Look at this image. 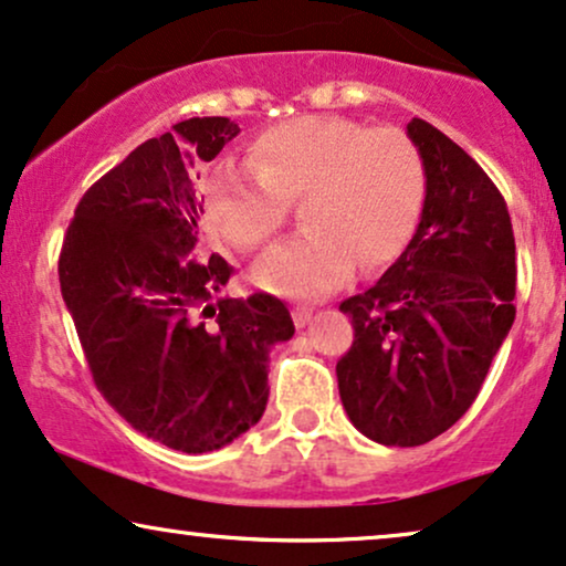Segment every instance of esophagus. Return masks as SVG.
<instances>
[{
	"label": "esophagus",
	"instance_id": "34e87169",
	"mask_svg": "<svg viewBox=\"0 0 566 566\" xmlns=\"http://www.w3.org/2000/svg\"><path fill=\"white\" fill-rule=\"evenodd\" d=\"M293 322H296V327H306L312 322V310H306V306H296V310H293Z\"/></svg>",
	"mask_w": 566,
	"mask_h": 566
}]
</instances>
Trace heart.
Wrapping results in <instances>:
<instances>
[{
    "label": "heart",
    "mask_w": 566,
    "mask_h": 566,
    "mask_svg": "<svg viewBox=\"0 0 566 566\" xmlns=\"http://www.w3.org/2000/svg\"><path fill=\"white\" fill-rule=\"evenodd\" d=\"M427 195L418 145L398 127L343 116H298L256 135L249 166H220L208 181L210 229L262 249L298 202L306 229L270 249L256 281L293 298L340 289L354 273L392 262L413 237Z\"/></svg>",
    "instance_id": "1"
}]
</instances>
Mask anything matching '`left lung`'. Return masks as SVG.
I'll return each mask as SVG.
<instances>
[{"mask_svg":"<svg viewBox=\"0 0 566 566\" xmlns=\"http://www.w3.org/2000/svg\"><path fill=\"white\" fill-rule=\"evenodd\" d=\"M408 137L421 150V223L395 265L340 304L354 346L335 366L343 408L364 437L418 447L479 398L515 322V233L486 171L429 122Z\"/></svg>","mask_w":566,"mask_h":566,"instance_id":"8db88e82","label":"left lung"}]
</instances>
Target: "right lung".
I'll return each instance as SVG.
<instances>
[{"label":"right lung","mask_w":566,"mask_h":566,"mask_svg":"<svg viewBox=\"0 0 566 566\" xmlns=\"http://www.w3.org/2000/svg\"><path fill=\"white\" fill-rule=\"evenodd\" d=\"M239 135L195 116L153 137L77 202L59 283L95 387L139 434L189 454L252 429L268 354L293 335L281 298H220L233 268L202 244V164Z\"/></svg>","instance_id":"obj_1"}]
</instances>
